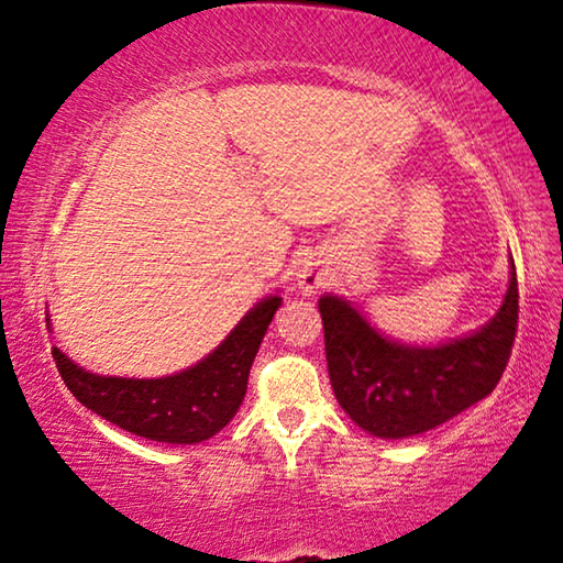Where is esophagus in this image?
<instances>
[{
	"label": "esophagus",
	"instance_id": "34e87169",
	"mask_svg": "<svg viewBox=\"0 0 563 563\" xmlns=\"http://www.w3.org/2000/svg\"><path fill=\"white\" fill-rule=\"evenodd\" d=\"M295 278H298L302 292H318L328 285V273L320 268V263L312 261H302L298 265V271H295Z\"/></svg>",
	"mask_w": 563,
	"mask_h": 563
}]
</instances>
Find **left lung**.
Returning a JSON list of instances; mask_svg holds the SVG:
<instances>
[{
  "label": "left lung",
  "instance_id": "left-lung-1",
  "mask_svg": "<svg viewBox=\"0 0 563 563\" xmlns=\"http://www.w3.org/2000/svg\"><path fill=\"white\" fill-rule=\"evenodd\" d=\"M511 278L501 308L479 330L434 347L405 345L367 322L338 295L318 300L332 389L352 422L383 440H405L464 412L492 395L507 369L519 320Z\"/></svg>",
  "mask_w": 563,
  "mask_h": 563
}]
</instances>
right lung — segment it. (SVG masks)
Returning a JSON list of instances; mask_svg holds the SVG:
<instances>
[{"mask_svg":"<svg viewBox=\"0 0 563 563\" xmlns=\"http://www.w3.org/2000/svg\"><path fill=\"white\" fill-rule=\"evenodd\" d=\"M280 305L278 292L263 298L211 355L166 377L97 375L59 347L52 355L71 395L111 424L154 442L198 444L221 432L243 405L253 360Z\"/></svg>","mask_w":563,"mask_h":563,"instance_id":"right-lung-1","label":"right lung"}]
</instances>
